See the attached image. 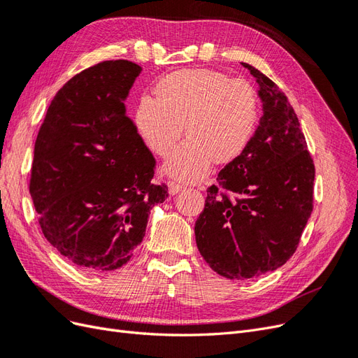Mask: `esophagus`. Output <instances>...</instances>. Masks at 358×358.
I'll use <instances>...</instances> for the list:
<instances>
[{"label": "esophagus", "instance_id": "obj_1", "mask_svg": "<svg viewBox=\"0 0 358 358\" xmlns=\"http://www.w3.org/2000/svg\"><path fill=\"white\" fill-rule=\"evenodd\" d=\"M182 189H183V185H180V183L169 182V194H170V196H175V194L180 192Z\"/></svg>", "mask_w": 358, "mask_h": 358}]
</instances>
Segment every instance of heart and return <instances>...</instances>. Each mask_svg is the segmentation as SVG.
I'll use <instances>...</instances> for the list:
<instances>
[{"mask_svg":"<svg viewBox=\"0 0 358 358\" xmlns=\"http://www.w3.org/2000/svg\"><path fill=\"white\" fill-rule=\"evenodd\" d=\"M158 99L143 95L136 125L152 152L167 157L183 133V142L167 162L173 178L197 182L212 161L225 164L251 143L259 119L254 86L243 79L206 69L169 74L157 86Z\"/></svg>","mask_w":358,"mask_h":358,"instance_id":"obj_1","label":"heart"}]
</instances>
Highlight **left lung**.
Masks as SVG:
<instances>
[{
  "instance_id": "8db88e82",
  "label": "left lung",
  "mask_w": 358,
  "mask_h": 358,
  "mask_svg": "<svg viewBox=\"0 0 358 358\" xmlns=\"http://www.w3.org/2000/svg\"><path fill=\"white\" fill-rule=\"evenodd\" d=\"M259 86L263 116L251 143L208 188L197 248L216 273L243 280L284 266L312 213L315 166L297 115L267 76L242 62Z\"/></svg>"
}]
</instances>
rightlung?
Listing matches in <instances>:
<instances>
[{
	"instance_id": "1",
	"label": "right lung",
	"mask_w": 358,
	"mask_h": 358,
	"mask_svg": "<svg viewBox=\"0 0 358 358\" xmlns=\"http://www.w3.org/2000/svg\"><path fill=\"white\" fill-rule=\"evenodd\" d=\"M142 67L104 61L53 96L34 146L29 194L48 242L90 272L122 267L142 243L150 209L167 197L155 158L127 116Z\"/></svg>"
}]
</instances>
